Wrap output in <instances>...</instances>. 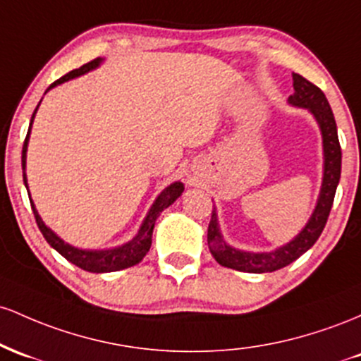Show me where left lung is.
Listing matches in <instances>:
<instances>
[{
    "label": "left lung",
    "instance_id": "left-lung-1",
    "mask_svg": "<svg viewBox=\"0 0 361 361\" xmlns=\"http://www.w3.org/2000/svg\"><path fill=\"white\" fill-rule=\"evenodd\" d=\"M291 76H293L295 92L293 95L288 97V104L293 107L307 109L321 129L324 167L317 202H315L309 221L300 232L285 245L276 247L269 252H250V250L235 249L228 242H225L220 224H218L216 208H213L212 221L208 226V245L214 261L225 268L244 271V273H273V271L285 268L317 242L324 226H326L331 208H333L336 188H338L339 177H341V147H339L334 114L321 88H317L297 73H293Z\"/></svg>",
    "mask_w": 361,
    "mask_h": 361
}]
</instances>
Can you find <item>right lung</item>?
I'll return each instance as SVG.
<instances>
[{
    "label": "right lung",
    "mask_w": 361,
    "mask_h": 361,
    "mask_svg": "<svg viewBox=\"0 0 361 361\" xmlns=\"http://www.w3.org/2000/svg\"><path fill=\"white\" fill-rule=\"evenodd\" d=\"M102 63H104L102 58H97V59L90 61V63L83 64V66L78 68V70L70 71L68 75H64L63 78H59L58 82L52 83L51 87L46 90V93L49 92L51 88L58 87V85H61V83L70 82V80L78 78V76L85 75V73L97 70V68H99ZM40 102H42V100H40ZM40 102H39V105H40ZM39 105L35 107L34 114H32L30 126H28V133H27V137H25V143H23L22 169H23V184H25V188H27L28 200H30V204H32V212H34V214H35V221H37L39 230L42 232L44 238L47 240V244H49L52 249L58 250V252L64 259H68V261L73 262L75 266H78V268L88 271V273H112V271H121V269L131 268V266H135V264H137V262H141V261H143V257L148 254L149 247H152L153 226H155L157 218L160 216V213L164 212L165 208H169L170 204H173V201H176L182 192H184V184H182V182H179V180L172 182V184L167 185V188H165L164 191H161L159 196H157V200L153 201L152 206H149L147 216H145L143 221H141L140 228H137V233L131 238V240L124 242V244H121V245L111 247V249H80V247L68 244V242H64L58 233L52 232L49 226L44 224L42 218H40V214L37 212V208H35L34 201H32L30 191H28L27 173H25L27 148H28V140H30L32 124H34V119H35V114H37Z\"/></svg>",
    "instance_id": "right-lung-1"
}]
</instances>
